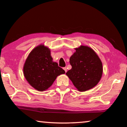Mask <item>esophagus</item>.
Returning a JSON list of instances; mask_svg holds the SVG:
<instances>
[{
    "mask_svg": "<svg viewBox=\"0 0 127 127\" xmlns=\"http://www.w3.org/2000/svg\"><path fill=\"white\" fill-rule=\"evenodd\" d=\"M63 69L65 70V73L67 72V69H66V67H64V68H63Z\"/></svg>",
    "mask_w": 127,
    "mask_h": 127,
    "instance_id": "esophagus-1",
    "label": "esophagus"
}]
</instances>
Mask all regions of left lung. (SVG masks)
Returning a JSON list of instances; mask_svg holds the SVG:
<instances>
[{"mask_svg": "<svg viewBox=\"0 0 127 127\" xmlns=\"http://www.w3.org/2000/svg\"><path fill=\"white\" fill-rule=\"evenodd\" d=\"M70 58L71 69L66 73L75 87L80 92L87 91L97 85L101 78L103 68L100 58L93 49L81 45L75 48Z\"/></svg>", "mask_w": 127, "mask_h": 127, "instance_id": "8db88e82", "label": "left lung"}]
</instances>
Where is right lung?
Wrapping results in <instances>:
<instances>
[{
    "label": "right lung",
    "instance_id": "add662e5",
    "mask_svg": "<svg viewBox=\"0 0 127 127\" xmlns=\"http://www.w3.org/2000/svg\"><path fill=\"white\" fill-rule=\"evenodd\" d=\"M23 70L27 82L38 91H46L58 76L65 73L53 61L50 49L44 44L35 47L30 53Z\"/></svg>",
    "mask_w": 127,
    "mask_h": 127
}]
</instances>
